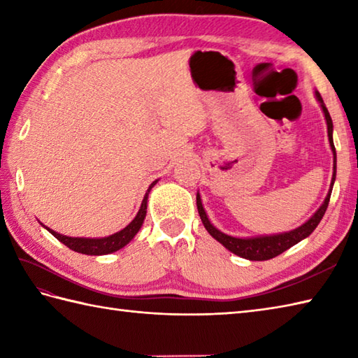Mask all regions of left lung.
<instances>
[{"instance_id":"1","label":"left lung","mask_w":358,"mask_h":358,"mask_svg":"<svg viewBox=\"0 0 358 358\" xmlns=\"http://www.w3.org/2000/svg\"><path fill=\"white\" fill-rule=\"evenodd\" d=\"M315 98H317V101L320 103V108L324 113L326 124H328V138H329V144H331V149H332V154H334V173H332V180H331L328 195H326V199H324L322 206L315 210V214L310 217L308 222H305L299 227H295V229H292V231L281 232V234L257 235V237H232V235H227L220 229H217V227L210 223L206 210H204V208H203L200 192H196V208H199V214H200V218H201L204 227H206V231L212 235V237H214L218 243H222V245L227 250H231L232 254L238 255L241 258H246V260H250V262L271 260V258L283 254L285 250H287L289 248H292L299 241L309 237V235L315 231V227L318 226V223L322 222L324 212H326V209H328L334 181H336L337 154H336V146H334V140H332V132H334L332 118L329 115L328 109H326L322 95L318 94L317 90H315Z\"/></svg>"}]
</instances>
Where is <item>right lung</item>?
<instances>
[{
  "mask_svg": "<svg viewBox=\"0 0 358 358\" xmlns=\"http://www.w3.org/2000/svg\"><path fill=\"white\" fill-rule=\"evenodd\" d=\"M158 183V180H155L154 183H152L148 189L146 195H144V199L141 201V206L138 214L135 215V218L132 220L131 223H129L123 229L108 235V237H100V238H85V237H67V235L63 234H58L50 227L44 226L45 229H48L53 237H55L58 241H62L63 245H66L69 249L75 250V252H80V254H85V255H106V254H112V252H117L121 248H124L129 241H131L138 231L141 229L144 218H146V209H148V196L150 189L154 187Z\"/></svg>",
  "mask_w": 358,
  "mask_h": 358,
  "instance_id": "1",
  "label": "right lung"
}]
</instances>
